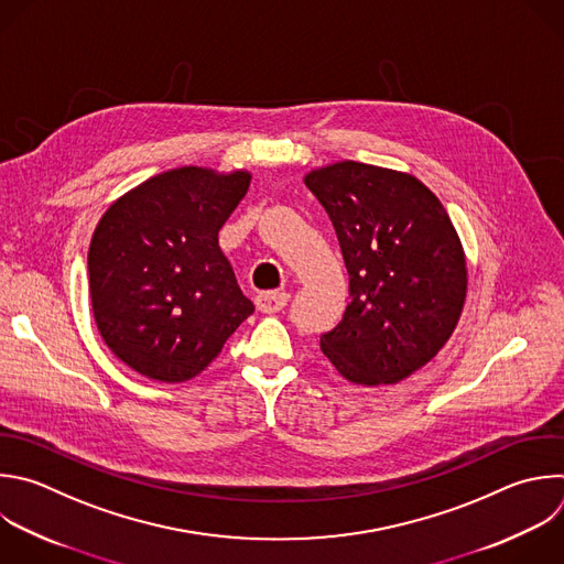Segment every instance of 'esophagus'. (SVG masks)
I'll return each instance as SVG.
<instances>
[{"label": "esophagus", "instance_id": "esophagus-1", "mask_svg": "<svg viewBox=\"0 0 564 564\" xmlns=\"http://www.w3.org/2000/svg\"><path fill=\"white\" fill-rule=\"evenodd\" d=\"M288 301H290L288 292H261L254 299L257 310L263 314H274V312L283 310L288 305Z\"/></svg>", "mask_w": 564, "mask_h": 564}]
</instances>
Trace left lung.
I'll return each instance as SVG.
<instances>
[{
    "mask_svg": "<svg viewBox=\"0 0 564 564\" xmlns=\"http://www.w3.org/2000/svg\"><path fill=\"white\" fill-rule=\"evenodd\" d=\"M305 185L334 224L349 274L351 301L321 349L351 383H399L438 354L460 318V239L412 174L340 161L312 170Z\"/></svg>",
    "mask_w": 564,
    "mask_h": 564,
    "instance_id": "left-lung-1",
    "label": "left lung"
}]
</instances>
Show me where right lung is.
<instances>
[{"label": "right lung", "instance_id": "right-lung-1", "mask_svg": "<svg viewBox=\"0 0 564 564\" xmlns=\"http://www.w3.org/2000/svg\"><path fill=\"white\" fill-rule=\"evenodd\" d=\"M248 172L174 167L117 199L88 250L95 323L112 354L161 383L191 381L254 312L219 248Z\"/></svg>", "mask_w": 564, "mask_h": 564}]
</instances>
